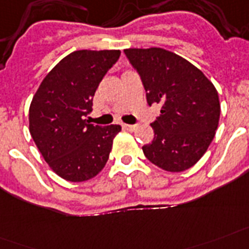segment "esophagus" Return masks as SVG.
<instances>
[{"mask_svg":"<svg viewBox=\"0 0 249 249\" xmlns=\"http://www.w3.org/2000/svg\"><path fill=\"white\" fill-rule=\"evenodd\" d=\"M123 128L127 131H135L138 128V126L136 124H123Z\"/></svg>","mask_w":249,"mask_h":249,"instance_id":"1","label":"esophagus"}]
</instances>
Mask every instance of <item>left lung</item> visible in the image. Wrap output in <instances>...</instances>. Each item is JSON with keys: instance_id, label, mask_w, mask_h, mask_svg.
Here are the masks:
<instances>
[{"instance_id": "obj_1", "label": "left lung", "mask_w": 249, "mask_h": 249, "mask_svg": "<svg viewBox=\"0 0 249 249\" xmlns=\"http://www.w3.org/2000/svg\"><path fill=\"white\" fill-rule=\"evenodd\" d=\"M124 54L142 78L148 105H161L151 124L155 138L142 146L144 155L170 173L190 169L207 152L218 127L215 87L197 67L162 48H130Z\"/></svg>"}]
</instances>
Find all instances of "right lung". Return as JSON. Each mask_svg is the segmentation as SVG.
Listing matches in <instances>:
<instances>
[{
  "instance_id": "obj_1",
  "label": "right lung",
  "mask_w": 249,
  "mask_h": 249,
  "mask_svg": "<svg viewBox=\"0 0 249 249\" xmlns=\"http://www.w3.org/2000/svg\"><path fill=\"white\" fill-rule=\"evenodd\" d=\"M119 51H76L52 69L30 105V134L52 170L84 182L103 170L121 126H93L86 119L92 100Z\"/></svg>"
}]
</instances>
